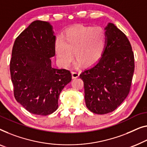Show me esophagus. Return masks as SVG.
<instances>
[{"label":"esophagus","mask_w":147,"mask_h":147,"mask_svg":"<svg viewBox=\"0 0 147 147\" xmlns=\"http://www.w3.org/2000/svg\"><path fill=\"white\" fill-rule=\"evenodd\" d=\"M71 76H72V78L73 79H76L79 77L80 76V72L78 71H72L71 72Z\"/></svg>","instance_id":"esophagus-1"}]
</instances>
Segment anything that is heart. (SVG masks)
<instances>
[{
	"label": "heart",
	"mask_w": 147,
	"mask_h": 147,
	"mask_svg": "<svg viewBox=\"0 0 147 147\" xmlns=\"http://www.w3.org/2000/svg\"><path fill=\"white\" fill-rule=\"evenodd\" d=\"M106 45V34L99 26H78L68 30L64 38L58 36L55 50L59 63L69 66L74 59L73 51L78 64L91 65L101 58Z\"/></svg>",
	"instance_id": "b5f03b06"
}]
</instances>
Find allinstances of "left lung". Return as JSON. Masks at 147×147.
I'll return each mask as SVG.
<instances>
[{
	"label": "left lung",
	"instance_id": "left-lung-1",
	"mask_svg": "<svg viewBox=\"0 0 147 147\" xmlns=\"http://www.w3.org/2000/svg\"><path fill=\"white\" fill-rule=\"evenodd\" d=\"M106 45L101 58L80 75L87 107L95 114L113 111L128 95L135 69L131 45L112 23L105 28Z\"/></svg>",
	"mask_w": 147,
	"mask_h": 147
}]
</instances>
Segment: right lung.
<instances>
[{
	"label": "right lung",
	"instance_id": "obj_1",
	"mask_svg": "<svg viewBox=\"0 0 147 147\" xmlns=\"http://www.w3.org/2000/svg\"><path fill=\"white\" fill-rule=\"evenodd\" d=\"M55 42L52 26L36 20L16 38L12 48L10 71L14 97L38 115H48L58 109L59 95L71 80L69 70L52 67Z\"/></svg>",
	"mask_w": 147,
	"mask_h": 147
}]
</instances>
